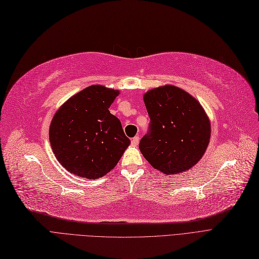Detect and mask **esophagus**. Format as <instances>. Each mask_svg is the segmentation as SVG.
<instances>
[{"instance_id": "esophagus-1", "label": "esophagus", "mask_w": 259, "mask_h": 259, "mask_svg": "<svg viewBox=\"0 0 259 259\" xmlns=\"http://www.w3.org/2000/svg\"><path fill=\"white\" fill-rule=\"evenodd\" d=\"M139 141H140V138L137 136V137H135V138L131 140V143H132V145H138L139 144Z\"/></svg>"}]
</instances>
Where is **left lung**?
Listing matches in <instances>:
<instances>
[{
  "instance_id": "left-lung-1",
  "label": "left lung",
  "mask_w": 259,
  "mask_h": 259,
  "mask_svg": "<svg viewBox=\"0 0 259 259\" xmlns=\"http://www.w3.org/2000/svg\"><path fill=\"white\" fill-rule=\"evenodd\" d=\"M144 103L151 121L139 147L145 159L164 174L190 169L201 159L211 136L202 106L170 85L149 90Z\"/></svg>"
}]
</instances>
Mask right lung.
Masks as SVG:
<instances>
[{
  "instance_id": "1",
  "label": "right lung",
  "mask_w": 259,
  "mask_h": 259,
  "mask_svg": "<svg viewBox=\"0 0 259 259\" xmlns=\"http://www.w3.org/2000/svg\"><path fill=\"white\" fill-rule=\"evenodd\" d=\"M119 91L94 85L70 98L49 128L53 152L69 172L102 178L117 164L130 140L120 120L108 111Z\"/></svg>"
}]
</instances>
